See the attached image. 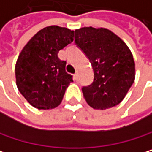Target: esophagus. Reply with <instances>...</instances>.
I'll use <instances>...</instances> for the list:
<instances>
[{"label": "esophagus", "instance_id": "obj_1", "mask_svg": "<svg viewBox=\"0 0 152 152\" xmlns=\"http://www.w3.org/2000/svg\"><path fill=\"white\" fill-rule=\"evenodd\" d=\"M74 79H75V80H77V79H78V74H77V73L74 74Z\"/></svg>", "mask_w": 152, "mask_h": 152}]
</instances>
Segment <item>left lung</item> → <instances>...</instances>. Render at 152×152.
<instances>
[{"label":"left lung","instance_id":"8db88e82","mask_svg":"<svg viewBox=\"0 0 152 152\" xmlns=\"http://www.w3.org/2000/svg\"><path fill=\"white\" fill-rule=\"evenodd\" d=\"M75 42L94 69V82L82 88L87 104L95 110L119 104L135 77V64L127 45L110 30L92 26L75 30Z\"/></svg>","mask_w":152,"mask_h":152}]
</instances>
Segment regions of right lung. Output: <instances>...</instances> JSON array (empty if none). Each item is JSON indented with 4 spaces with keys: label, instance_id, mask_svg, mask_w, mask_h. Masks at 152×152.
<instances>
[{
    "label": "right lung",
    "instance_id": "right-lung-1",
    "mask_svg": "<svg viewBox=\"0 0 152 152\" xmlns=\"http://www.w3.org/2000/svg\"><path fill=\"white\" fill-rule=\"evenodd\" d=\"M74 31L50 26L37 32L21 50L15 66L16 83L25 99L38 110L58 107L72 75L58 53L73 42Z\"/></svg>",
    "mask_w": 152,
    "mask_h": 152
}]
</instances>
